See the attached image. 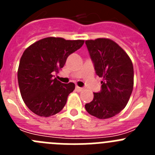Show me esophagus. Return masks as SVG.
Masks as SVG:
<instances>
[{"label": "esophagus", "instance_id": "34e87169", "mask_svg": "<svg viewBox=\"0 0 155 155\" xmlns=\"http://www.w3.org/2000/svg\"><path fill=\"white\" fill-rule=\"evenodd\" d=\"M75 89H76L77 91H78V92H80V91H81L82 90H83V88H82V87H78V86H76V87H75Z\"/></svg>", "mask_w": 155, "mask_h": 155}]
</instances>
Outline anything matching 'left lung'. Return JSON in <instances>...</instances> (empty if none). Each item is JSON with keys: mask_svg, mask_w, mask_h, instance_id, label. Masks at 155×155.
<instances>
[{"mask_svg": "<svg viewBox=\"0 0 155 155\" xmlns=\"http://www.w3.org/2000/svg\"><path fill=\"white\" fill-rule=\"evenodd\" d=\"M95 73L102 78V89L85 104L90 115L98 119L116 116L125 108L134 87V67L130 58L114 41L105 38L86 40Z\"/></svg>", "mask_w": 155, "mask_h": 155, "instance_id": "left-lung-1", "label": "left lung"}]
</instances>
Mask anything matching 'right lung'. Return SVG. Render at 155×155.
Returning <instances> with one entry per match:
<instances>
[{"mask_svg": "<svg viewBox=\"0 0 155 155\" xmlns=\"http://www.w3.org/2000/svg\"><path fill=\"white\" fill-rule=\"evenodd\" d=\"M84 42L80 39L47 37L25 50L19 63L18 81L21 98L32 113L49 117L62 110L75 84H63L53 78V74L59 72L68 56Z\"/></svg>", "mask_w": 155, "mask_h": 155, "instance_id": "right-lung-1", "label": "right lung"}]
</instances>
